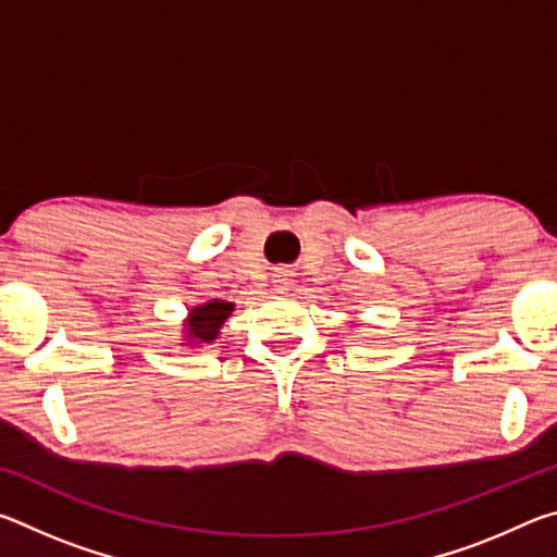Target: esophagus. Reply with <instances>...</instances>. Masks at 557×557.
Returning <instances> with one entry per match:
<instances>
[{"label": "esophagus", "mask_w": 557, "mask_h": 557, "mask_svg": "<svg viewBox=\"0 0 557 557\" xmlns=\"http://www.w3.org/2000/svg\"><path fill=\"white\" fill-rule=\"evenodd\" d=\"M277 277H280V280H277V282H280V287H287V285H289V280H287V275H277Z\"/></svg>", "instance_id": "obj_1"}]
</instances>
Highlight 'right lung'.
Wrapping results in <instances>:
<instances>
[{
  "label": "right lung",
  "mask_w": 557,
  "mask_h": 557,
  "mask_svg": "<svg viewBox=\"0 0 557 557\" xmlns=\"http://www.w3.org/2000/svg\"><path fill=\"white\" fill-rule=\"evenodd\" d=\"M233 312V305L231 301H219L213 299L209 305L203 307H196L191 317H188V336H191V342H213L215 336H219V329L225 322V319L231 317Z\"/></svg>",
  "instance_id": "add662e5"
}]
</instances>
